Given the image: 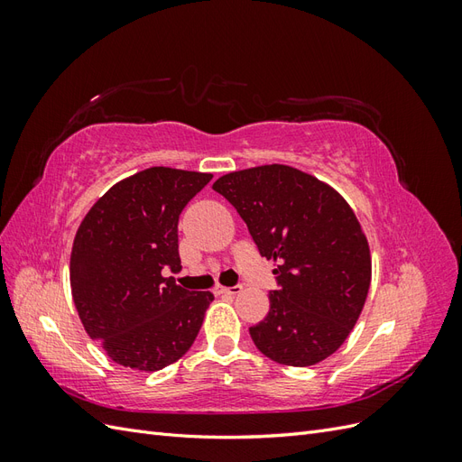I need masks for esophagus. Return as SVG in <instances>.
I'll return each instance as SVG.
<instances>
[{"instance_id":"1","label":"esophagus","mask_w":462,"mask_h":462,"mask_svg":"<svg viewBox=\"0 0 462 462\" xmlns=\"http://www.w3.org/2000/svg\"><path fill=\"white\" fill-rule=\"evenodd\" d=\"M241 285H235V287H223V285H216L214 292L216 295H236V292H241Z\"/></svg>"}]
</instances>
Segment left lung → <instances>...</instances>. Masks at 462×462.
<instances>
[{"label":"left lung","instance_id":"1","mask_svg":"<svg viewBox=\"0 0 462 462\" xmlns=\"http://www.w3.org/2000/svg\"><path fill=\"white\" fill-rule=\"evenodd\" d=\"M260 250L277 262L270 312L253 326L258 351L285 366H312L353 331L372 282L365 231L341 194L295 167L272 163L219 177Z\"/></svg>","mask_w":462,"mask_h":462}]
</instances>
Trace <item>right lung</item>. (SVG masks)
Here are the masks:
<instances>
[{
	"mask_svg": "<svg viewBox=\"0 0 462 462\" xmlns=\"http://www.w3.org/2000/svg\"><path fill=\"white\" fill-rule=\"evenodd\" d=\"M209 179L150 167L111 187L80 221L69 268L73 300L87 333L125 368L173 365L202 328L212 292H190L165 273L180 270L179 216Z\"/></svg>",
	"mask_w": 462,
	"mask_h": 462,
	"instance_id": "1",
	"label": "right lung"
}]
</instances>
